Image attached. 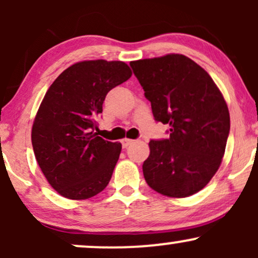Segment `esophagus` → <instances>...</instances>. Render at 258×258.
<instances>
[{"mask_svg": "<svg viewBox=\"0 0 258 258\" xmlns=\"http://www.w3.org/2000/svg\"><path fill=\"white\" fill-rule=\"evenodd\" d=\"M133 143V139H130V138H123L122 141H121V144H122L123 148H127L128 146H131Z\"/></svg>", "mask_w": 258, "mask_h": 258, "instance_id": "34e87169", "label": "esophagus"}]
</instances>
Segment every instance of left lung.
Here are the masks:
<instances>
[{"instance_id": "8db88e82", "label": "left lung", "mask_w": 258, "mask_h": 258, "mask_svg": "<svg viewBox=\"0 0 258 258\" xmlns=\"http://www.w3.org/2000/svg\"><path fill=\"white\" fill-rule=\"evenodd\" d=\"M166 139L149 142L143 164L148 185L171 198L193 195L220 167L230 128L228 106L214 80L183 54L131 61Z\"/></svg>"}]
</instances>
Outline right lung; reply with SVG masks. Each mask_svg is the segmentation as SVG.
Wrapping results in <instances>:
<instances>
[{
	"label": "right lung",
	"mask_w": 258,
	"mask_h": 258,
	"mask_svg": "<svg viewBox=\"0 0 258 258\" xmlns=\"http://www.w3.org/2000/svg\"><path fill=\"white\" fill-rule=\"evenodd\" d=\"M131 75L123 61H80L44 94L32 125V148L44 177L61 197L88 199L108 185L121 143L99 137L96 119L108 92Z\"/></svg>",
	"instance_id": "obj_1"
}]
</instances>
